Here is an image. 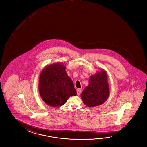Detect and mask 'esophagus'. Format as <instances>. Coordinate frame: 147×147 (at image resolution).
<instances>
[{"label":"esophagus","mask_w":147,"mask_h":147,"mask_svg":"<svg viewBox=\"0 0 147 147\" xmlns=\"http://www.w3.org/2000/svg\"><path fill=\"white\" fill-rule=\"evenodd\" d=\"M81 90L79 89V88H78L77 90V93L78 95H80L81 93Z\"/></svg>","instance_id":"esophagus-1"}]
</instances>
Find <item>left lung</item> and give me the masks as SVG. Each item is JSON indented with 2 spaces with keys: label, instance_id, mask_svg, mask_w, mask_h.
<instances>
[{
  "label": "left lung",
  "instance_id": "left-lung-1",
  "mask_svg": "<svg viewBox=\"0 0 147 147\" xmlns=\"http://www.w3.org/2000/svg\"><path fill=\"white\" fill-rule=\"evenodd\" d=\"M89 84L81 94L83 102L87 106L93 107L104 104L109 95L107 74L102 70L92 76Z\"/></svg>",
  "mask_w": 147,
  "mask_h": 147
}]
</instances>
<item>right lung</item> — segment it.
Wrapping results in <instances>:
<instances>
[{
    "label": "right lung",
    "instance_id": "right-lung-1",
    "mask_svg": "<svg viewBox=\"0 0 147 147\" xmlns=\"http://www.w3.org/2000/svg\"><path fill=\"white\" fill-rule=\"evenodd\" d=\"M60 63L50 65L41 72L39 89L43 100L49 106L59 107L65 104L70 96L77 95L72 80Z\"/></svg>",
    "mask_w": 147,
    "mask_h": 147
}]
</instances>
